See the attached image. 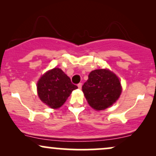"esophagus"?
Instances as JSON below:
<instances>
[{
    "instance_id": "obj_1",
    "label": "esophagus",
    "mask_w": 156,
    "mask_h": 156,
    "mask_svg": "<svg viewBox=\"0 0 156 156\" xmlns=\"http://www.w3.org/2000/svg\"><path fill=\"white\" fill-rule=\"evenodd\" d=\"M78 89H81V87H82V83H79L78 84Z\"/></svg>"
}]
</instances>
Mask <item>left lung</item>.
I'll return each mask as SVG.
<instances>
[{"label": "left lung", "mask_w": 156, "mask_h": 156, "mask_svg": "<svg viewBox=\"0 0 156 156\" xmlns=\"http://www.w3.org/2000/svg\"><path fill=\"white\" fill-rule=\"evenodd\" d=\"M87 102L95 110H104L117 101L122 92L120 81L108 69H95L82 87Z\"/></svg>", "instance_id": "left-lung-1"}]
</instances>
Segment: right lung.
Here are the masks:
<instances>
[{
    "label": "right lung",
    "mask_w": 156,
    "mask_h": 156,
    "mask_svg": "<svg viewBox=\"0 0 156 156\" xmlns=\"http://www.w3.org/2000/svg\"><path fill=\"white\" fill-rule=\"evenodd\" d=\"M78 88L59 68H53L41 77L37 83L40 100L52 108H58L67 101L74 89Z\"/></svg>",
    "instance_id": "obj_1"
}]
</instances>
